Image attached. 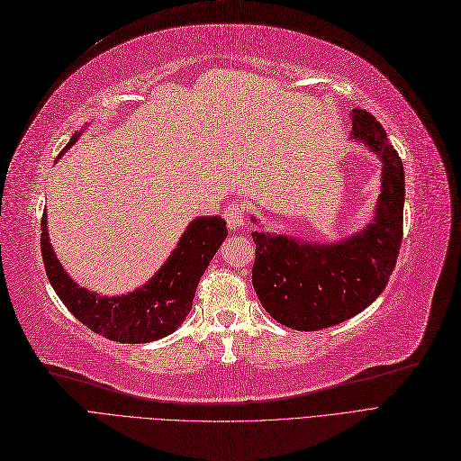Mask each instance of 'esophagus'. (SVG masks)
<instances>
[{"label": "esophagus", "mask_w": 461, "mask_h": 461, "mask_svg": "<svg viewBox=\"0 0 461 461\" xmlns=\"http://www.w3.org/2000/svg\"><path fill=\"white\" fill-rule=\"evenodd\" d=\"M245 218H247V209L241 203H231L226 209V221L230 230H243L245 228Z\"/></svg>", "instance_id": "34e87169"}]
</instances>
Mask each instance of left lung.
I'll list each match as a JSON object with an SVG mask.
<instances>
[{"instance_id": "1", "label": "left lung", "mask_w": 461, "mask_h": 461, "mask_svg": "<svg viewBox=\"0 0 461 461\" xmlns=\"http://www.w3.org/2000/svg\"><path fill=\"white\" fill-rule=\"evenodd\" d=\"M350 118V136L383 165L374 220L360 233L328 245L252 231V285L266 312L291 330L316 331L360 314L383 293L396 266L406 193L402 160L374 114L354 109Z\"/></svg>"}]
</instances>
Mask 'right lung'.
Wrapping results in <instances>:
<instances>
[{"label":"right lung","mask_w":461,"mask_h":461,"mask_svg":"<svg viewBox=\"0 0 461 461\" xmlns=\"http://www.w3.org/2000/svg\"><path fill=\"white\" fill-rule=\"evenodd\" d=\"M80 133H74L61 155L77 143ZM226 237L224 218H195L162 268L143 287L121 296H103L72 281L50 243L46 212L41 216V258L51 287L74 318L116 343L140 345L180 328L191 310L201 276Z\"/></svg>","instance_id":"obj_1"}]
</instances>
